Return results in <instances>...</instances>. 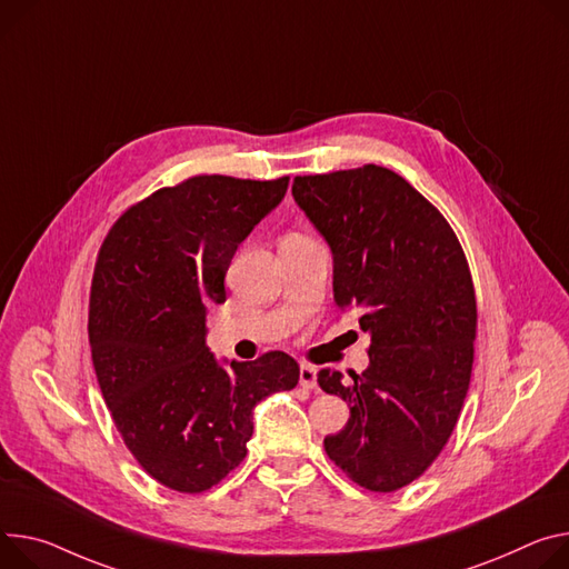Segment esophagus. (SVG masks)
Masks as SVG:
<instances>
[{
  "label": "esophagus",
  "mask_w": 569,
  "mask_h": 569,
  "mask_svg": "<svg viewBox=\"0 0 569 569\" xmlns=\"http://www.w3.org/2000/svg\"><path fill=\"white\" fill-rule=\"evenodd\" d=\"M299 383H301V388H306V390H313V388H318V372H316V368L313 366H301L299 368Z\"/></svg>",
  "instance_id": "1"
}]
</instances>
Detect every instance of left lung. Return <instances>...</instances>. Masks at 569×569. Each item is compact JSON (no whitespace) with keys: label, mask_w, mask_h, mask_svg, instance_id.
Listing matches in <instances>:
<instances>
[{"label":"left lung","mask_w":569,"mask_h":569,"mask_svg":"<svg viewBox=\"0 0 569 569\" xmlns=\"http://www.w3.org/2000/svg\"><path fill=\"white\" fill-rule=\"evenodd\" d=\"M299 209L333 251L338 311L370 333V368L322 370L349 420L325 449L360 488L395 492L445 449L470 388L477 297L468 258L436 206L397 172L363 166L295 177Z\"/></svg>","instance_id":"1"}]
</instances>
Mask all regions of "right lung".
I'll list each match as a JSON object with an SVG mask.
<instances>
[{"mask_svg": "<svg viewBox=\"0 0 569 569\" xmlns=\"http://www.w3.org/2000/svg\"><path fill=\"white\" fill-rule=\"evenodd\" d=\"M272 181L197 174L129 206L99 247L88 338L111 418L140 468L197 495L247 456L253 406L292 390L299 366L266 351L224 370L203 342L238 244L283 199Z\"/></svg>", "mask_w": 569, "mask_h": 569, "instance_id": "obj_1", "label": "right lung"}]
</instances>
